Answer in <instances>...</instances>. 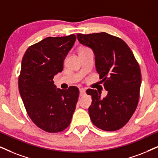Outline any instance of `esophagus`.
<instances>
[{"mask_svg": "<svg viewBox=\"0 0 158 158\" xmlns=\"http://www.w3.org/2000/svg\"><path fill=\"white\" fill-rule=\"evenodd\" d=\"M84 95H85V89L84 88H80L79 89V95L83 96Z\"/></svg>", "mask_w": 158, "mask_h": 158, "instance_id": "1", "label": "esophagus"}]
</instances>
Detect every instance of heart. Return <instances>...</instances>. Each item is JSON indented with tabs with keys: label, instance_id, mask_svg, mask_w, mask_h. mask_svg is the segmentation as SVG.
Returning a JSON list of instances; mask_svg holds the SVG:
<instances>
[{
	"label": "heart",
	"instance_id": "heart-1",
	"mask_svg": "<svg viewBox=\"0 0 158 158\" xmlns=\"http://www.w3.org/2000/svg\"><path fill=\"white\" fill-rule=\"evenodd\" d=\"M88 49V48H86V47H82V48H81V49H79V51L84 50V49Z\"/></svg>",
	"mask_w": 158,
	"mask_h": 158
}]
</instances>
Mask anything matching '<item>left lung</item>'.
<instances>
[{"instance_id": "1", "label": "left lung", "mask_w": 158, "mask_h": 158, "mask_svg": "<svg viewBox=\"0 0 158 158\" xmlns=\"http://www.w3.org/2000/svg\"><path fill=\"white\" fill-rule=\"evenodd\" d=\"M81 44L90 47L95 56V67L107 95L88 89L92 96L88 111L92 123L106 131L120 129L136 109L141 82V69L133 52L123 40L106 33L81 34Z\"/></svg>"}]
</instances>
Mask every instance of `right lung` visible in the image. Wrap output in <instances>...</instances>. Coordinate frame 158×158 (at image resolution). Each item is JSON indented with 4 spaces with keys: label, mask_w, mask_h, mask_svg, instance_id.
<instances>
[{
    "label": "right lung",
    "mask_w": 158,
    "mask_h": 158,
    "mask_svg": "<svg viewBox=\"0 0 158 158\" xmlns=\"http://www.w3.org/2000/svg\"><path fill=\"white\" fill-rule=\"evenodd\" d=\"M76 35L47 37L27 48L23 57L18 86L26 111L33 123L48 133L63 131L71 123L79 89H56L53 78L74 44Z\"/></svg>",
    "instance_id": "add662e5"
}]
</instances>
